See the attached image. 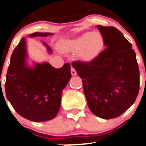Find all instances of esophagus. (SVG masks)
Wrapping results in <instances>:
<instances>
[{
    "label": "esophagus",
    "instance_id": "34e87169",
    "mask_svg": "<svg viewBox=\"0 0 146 146\" xmlns=\"http://www.w3.org/2000/svg\"><path fill=\"white\" fill-rule=\"evenodd\" d=\"M71 73H72V74L73 76H74V75H76V74H77V72H76L75 69H74V67L71 68Z\"/></svg>",
    "mask_w": 146,
    "mask_h": 146
}]
</instances>
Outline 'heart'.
<instances>
[{"mask_svg": "<svg viewBox=\"0 0 146 146\" xmlns=\"http://www.w3.org/2000/svg\"><path fill=\"white\" fill-rule=\"evenodd\" d=\"M103 42L102 37L98 33H87L71 41L66 49L73 52L82 50V56L85 59H89L99 51Z\"/></svg>", "mask_w": 146, "mask_h": 146, "instance_id": "b5f03b06", "label": "heart"}]
</instances>
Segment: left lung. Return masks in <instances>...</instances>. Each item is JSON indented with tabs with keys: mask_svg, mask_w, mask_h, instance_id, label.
<instances>
[{
	"mask_svg": "<svg viewBox=\"0 0 146 146\" xmlns=\"http://www.w3.org/2000/svg\"><path fill=\"white\" fill-rule=\"evenodd\" d=\"M106 48L90 61L72 66L82 79L88 106L97 117L116 118L133 104L140 88V72L132 44L113 27L97 25Z\"/></svg>",
	"mask_w": 146,
	"mask_h": 146,
	"instance_id": "left-lung-1",
	"label": "left lung"
}]
</instances>
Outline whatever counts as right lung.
I'll use <instances>...</instances> for the list:
<instances>
[{
    "label": "right lung",
    "instance_id": "right-lung-1",
    "mask_svg": "<svg viewBox=\"0 0 146 146\" xmlns=\"http://www.w3.org/2000/svg\"><path fill=\"white\" fill-rule=\"evenodd\" d=\"M51 33H34L29 37H46ZM46 45L50 52L51 49ZM25 37L14 48L6 74L5 90L7 99L14 110L24 118L33 121L52 119L58 113L61 93L69 82L71 66L66 63L60 69L48 63L27 66Z\"/></svg>",
    "mask_w": 146,
    "mask_h": 146
}]
</instances>
